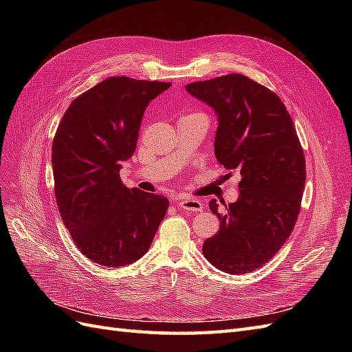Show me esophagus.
Here are the masks:
<instances>
[{"label": "esophagus", "instance_id": "1", "mask_svg": "<svg viewBox=\"0 0 352 352\" xmlns=\"http://www.w3.org/2000/svg\"><path fill=\"white\" fill-rule=\"evenodd\" d=\"M179 207L189 212H198L202 211V202L195 198H182L179 201Z\"/></svg>", "mask_w": 352, "mask_h": 352}]
</instances>
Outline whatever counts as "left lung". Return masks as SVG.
Instances as JSON below:
<instances>
[{"mask_svg": "<svg viewBox=\"0 0 352 352\" xmlns=\"http://www.w3.org/2000/svg\"><path fill=\"white\" fill-rule=\"evenodd\" d=\"M186 91L219 117L214 154L238 170L239 198L217 211L220 229L202 245L204 257L230 274L251 273L270 261L291 236L301 210L305 157L280 98L238 73L192 82Z\"/></svg>", "mask_w": 352, "mask_h": 352, "instance_id": "left-lung-1", "label": "left lung"}]
</instances>
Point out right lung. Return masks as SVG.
<instances>
[{
    "label": "right lung",
    "mask_w": 352,
    "mask_h": 352,
    "mask_svg": "<svg viewBox=\"0 0 352 352\" xmlns=\"http://www.w3.org/2000/svg\"><path fill=\"white\" fill-rule=\"evenodd\" d=\"M170 82L111 76L69 105L52 141L63 223L87 258L126 267L150 250L168 208L163 195L126 188L120 163L136 150L144 111Z\"/></svg>",
    "instance_id": "1"
}]
</instances>
